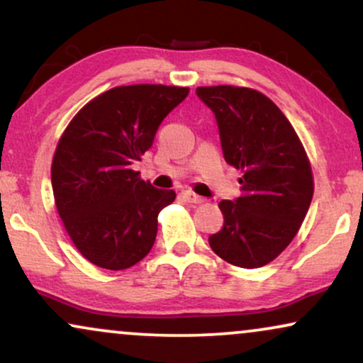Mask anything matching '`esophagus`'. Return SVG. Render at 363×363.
Instances as JSON below:
<instances>
[{
    "label": "esophagus",
    "instance_id": "esophagus-1",
    "mask_svg": "<svg viewBox=\"0 0 363 363\" xmlns=\"http://www.w3.org/2000/svg\"><path fill=\"white\" fill-rule=\"evenodd\" d=\"M183 195V199H185L188 203H193V205H200V203H205V199L203 196H199V195H195V193L193 191H183L182 193Z\"/></svg>",
    "mask_w": 363,
    "mask_h": 363
}]
</instances>
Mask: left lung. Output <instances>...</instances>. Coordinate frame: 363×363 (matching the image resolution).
Wrapping results in <instances>:
<instances>
[{"label": "left lung", "mask_w": 363, "mask_h": 363, "mask_svg": "<svg viewBox=\"0 0 363 363\" xmlns=\"http://www.w3.org/2000/svg\"><path fill=\"white\" fill-rule=\"evenodd\" d=\"M213 111L227 163L243 172L242 195L218 203L223 228L211 250L232 265L258 268L289 247L313 196L308 158L294 126L270 98L250 88L200 86Z\"/></svg>", "instance_id": "1"}]
</instances>
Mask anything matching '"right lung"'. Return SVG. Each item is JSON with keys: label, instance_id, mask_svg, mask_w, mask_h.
<instances>
[{"label": "right lung", "instance_id": "add662e5", "mask_svg": "<svg viewBox=\"0 0 363 363\" xmlns=\"http://www.w3.org/2000/svg\"><path fill=\"white\" fill-rule=\"evenodd\" d=\"M188 91L164 84L111 88L84 105L60 138L51 164L56 208L74 247L96 267L123 270L152 250L160 210L177 195L131 168Z\"/></svg>", "mask_w": 363, "mask_h": 363}]
</instances>
